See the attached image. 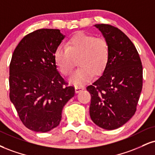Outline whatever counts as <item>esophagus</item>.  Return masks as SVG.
I'll use <instances>...</instances> for the list:
<instances>
[{
    "label": "esophagus",
    "mask_w": 155,
    "mask_h": 155,
    "mask_svg": "<svg viewBox=\"0 0 155 155\" xmlns=\"http://www.w3.org/2000/svg\"><path fill=\"white\" fill-rule=\"evenodd\" d=\"M84 89V87L83 86H76L75 87V91L76 93L81 92Z\"/></svg>",
    "instance_id": "esophagus-1"
}]
</instances>
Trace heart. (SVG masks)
<instances>
[{
  "mask_svg": "<svg viewBox=\"0 0 155 155\" xmlns=\"http://www.w3.org/2000/svg\"><path fill=\"white\" fill-rule=\"evenodd\" d=\"M110 58V47L102 38L82 31L76 33L67 41L66 47L59 46L55 50L54 59L63 75L68 76L76 66L79 68L70 78L74 85H82L94 76L100 75L107 66Z\"/></svg>",
  "mask_w": 155,
  "mask_h": 155,
  "instance_id": "1",
  "label": "heart"
}]
</instances>
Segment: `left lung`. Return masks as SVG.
Segmentation results:
<instances>
[{
    "instance_id": "left-lung-1",
    "label": "left lung",
    "mask_w": 155,
    "mask_h": 155,
    "mask_svg": "<svg viewBox=\"0 0 155 155\" xmlns=\"http://www.w3.org/2000/svg\"><path fill=\"white\" fill-rule=\"evenodd\" d=\"M110 47L103 74L87 87L91 94L89 115L97 126L118 128L132 118L142 89L143 68L133 42L117 27L95 24Z\"/></svg>"
}]
</instances>
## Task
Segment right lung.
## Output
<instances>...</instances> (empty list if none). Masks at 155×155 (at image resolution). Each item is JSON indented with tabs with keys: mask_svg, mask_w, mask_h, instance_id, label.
Instances as JSON below:
<instances>
[{
	"mask_svg": "<svg viewBox=\"0 0 155 155\" xmlns=\"http://www.w3.org/2000/svg\"><path fill=\"white\" fill-rule=\"evenodd\" d=\"M59 29H40L16 46L9 66L10 100L29 129L45 133L57 127L62 110L75 94L56 68L54 53L64 38Z\"/></svg>",
	"mask_w": 155,
	"mask_h": 155,
	"instance_id": "1",
	"label": "right lung"
}]
</instances>
